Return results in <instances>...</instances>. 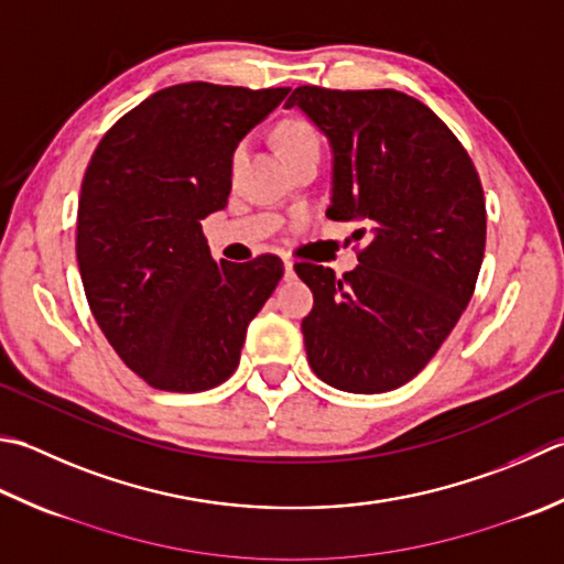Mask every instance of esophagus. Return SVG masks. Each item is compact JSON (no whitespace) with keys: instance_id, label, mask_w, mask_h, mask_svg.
<instances>
[{"instance_id":"esophagus-1","label":"esophagus","mask_w":564,"mask_h":564,"mask_svg":"<svg viewBox=\"0 0 564 564\" xmlns=\"http://www.w3.org/2000/svg\"><path fill=\"white\" fill-rule=\"evenodd\" d=\"M283 269H285V279H293V273H295L293 259H283Z\"/></svg>"}]
</instances>
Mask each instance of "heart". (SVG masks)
<instances>
[{
	"label": "heart",
	"mask_w": 564,
	"mask_h": 564,
	"mask_svg": "<svg viewBox=\"0 0 564 564\" xmlns=\"http://www.w3.org/2000/svg\"><path fill=\"white\" fill-rule=\"evenodd\" d=\"M273 139H275V147H279L285 161H293L311 151L319 153V149H323V139H319L317 127L313 124V121H307L303 117L281 119L279 124H275Z\"/></svg>",
	"instance_id": "obj_1"
}]
</instances>
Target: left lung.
<instances>
[{"instance_id": "obj_1", "label": "left lung", "mask_w": 564, "mask_h": 564, "mask_svg": "<svg viewBox=\"0 0 564 564\" xmlns=\"http://www.w3.org/2000/svg\"><path fill=\"white\" fill-rule=\"evenodd\" d=\"M335 151L329 219H364L359 267L345 275L311 261L303 317L311 369L349 393H383L437 355L477 285L487 205L467 149L421 99L399 90L295 87Z\"/></svg>"}]
</instances>
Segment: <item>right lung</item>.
<instances>
[{"label":"right lung","instance_id":"1","mask_svg":"<svg viewBox=\"0 0 564 564\" xmlns=\"http://www.w3.org/2000/svg\"><path fill=\"white\" fill-rule=\"evenodd\" d=\"M289 87L183 83L115 121L87 163L75 253L87 305L151 389L197 393L235 373L283 261H215L203 219L227 205L231 153Z\"/></svg>","mask_w":564,"mask_h":564}]
</instances>
